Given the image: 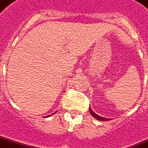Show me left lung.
Listing matches in <instances>:
<instances>
[{"mask_svg":"<svg viewBox=\"0 0 148 148\" xmlns=\"http://www.w3.org/2000/svg\"><path fill=\"white\" fill-rule=\"evenodd\" d=\"M89 112H90V113L92 115V116L95 118L96 119L99 120V121H108V120H110L111 119H109V118H105V117H101L99 116V115H97L96 113H95V112L91 109V107H89Z\"/></svg>","mask_w":148,"mask_h":148,"instance_id":"1","label":"left lung"}]
</instances>
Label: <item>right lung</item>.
<instances>
[{
	"label": "right lung",
	"mask_w": 148,
	"mask_h": 148,
	"mask_svg": "<svg viewBox=\"0 0 148 148\" xmlns=\"http://www.w3.org/2000/svg\"><path fill=\"white\" fill-rule=\"evenodd\" d=\"M54 113H55V112H54ZM54 113H53V114H54ZM51 116V115H49V116ZM48 116H47V117H48Z\"/></svg>",
	"instance_id": "right-lung-1"
}]
</instances>
